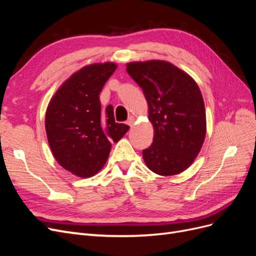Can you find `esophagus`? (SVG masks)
Instances as JSON below:
<instances>
[{
    "instance_id": "1",
    "label": "esophagus",
    "mask_w": 256,
    "mask_h": 256,
    "mask_svg": "<svg viewBox=\"0 0 256 256\" xmlns=\"http://www.w3.org/2000/svg\"><path fill=\"white\" fill-rule=\"evenodd\" d=\"M127 125H129V126H132V124L134 122V116H129L128 118V120H127Z\"/></svg>"
}]
</instances>
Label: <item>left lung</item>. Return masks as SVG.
I'll list each match as a JSON object with an SVG mask.
<instances>
[{"label": "left lung", "instance_id": "left-lung-1", "mask_svg": "<svg viewBox=\"0 0 256 256\" xmlns=\"http://www.w3.org/2000/svg\"><path fill=\"white\" fill-rule=\"evenodd\" d=\"M127 72L144 92L154 126L152 143L143 150L146 166L162 176L184 171L206 134L205 106L198 84L164 60L130 63Z\"/></svg>", "mask_w": 256, "mask_h": 256}]
</instances>
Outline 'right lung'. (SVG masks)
Masks as SVG:
<instances>
[{
  "instance_id": "1",
  "label": "right lung",
  "mask_w": 256,
  "mask_h": 256,
  "mask_svg": "<svg viewBox=\"0 0 256 256\" xmlns=\"http://www.w3.org/2000/svg\"><path fill=\"white\" fill-rule=\"evenodd\" d=\"M115 69L113 63L80 69L58 90L46 112V131L54 158L79 177H90L102 170L111 142H118L129 129L115 122L111 104L102 111L100 92Z\"/></svg>"
}]
</instances>
